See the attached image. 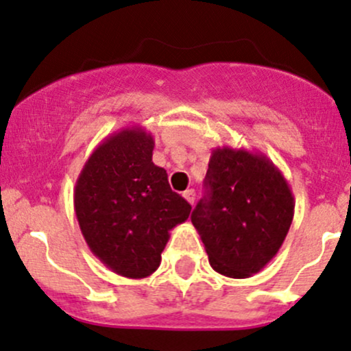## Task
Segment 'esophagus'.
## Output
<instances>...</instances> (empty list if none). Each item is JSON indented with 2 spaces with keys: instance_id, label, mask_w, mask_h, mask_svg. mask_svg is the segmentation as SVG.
I'll return each mask as SVG.
<instances>
[{
  "instance_id": "34e87169",
  "label": "esophagus",
  "mask_w": 351,
  "mask_h": 351,
  "mask_svg": "<svg viewBox=\"0 0 351 351\" xmlns=\"http://www.w3.org/2000/svg\"><path fill=\"white\" fill-rule=\"evenodd\" d=\"M184 199H186L187 202L191 204V206H194V202H195V191H194V189H189V191L184 192Z\"/></svg>"
}]
</instances>
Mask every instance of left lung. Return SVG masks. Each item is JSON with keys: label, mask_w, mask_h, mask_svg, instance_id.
<instances>
[{"label": "left lung", "mask_w": 351, "mask_h": 351, "mask_svg": "<svg viewBox=\"0 0 351 351\" xmlns=\"http://www.w3.org/2000/svg\"><path fill=\"white\" fill-rule=\"evenodd\" d=\"M207 195L191 220L210 267L230 278L261 271L280 250L293 220L292 189L265 154L217 147L206 174Z\"/></svg>", "instance_id": "left-lung-1"}]
</instances>
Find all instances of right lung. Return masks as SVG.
Wrapping results in <instances>:
<instances>
[{
	"mask_svg": "<svg viewBox=\"0 0 351 351\" xmlns=\"http://www.w3.org/2000/svg\"><path fill=\"white\" fill-rule=\"evenodd\" d=\"M152 151L151 132L121 129L94 149L74 187V212L90 252L128 278L159 269L169 232L186 222L192 208L172 192Z\"/></svg>",
	"mask_w": 351,
	"mask_h": 351,
	"instance_id": "right-lung-1",
	"label": "right lung"
}]
</instances>
